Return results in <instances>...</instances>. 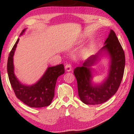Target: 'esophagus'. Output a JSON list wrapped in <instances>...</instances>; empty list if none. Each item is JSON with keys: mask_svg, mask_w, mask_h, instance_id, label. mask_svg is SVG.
I'll return each mask as SVG.
<instances>
[{"mask_svg": "<svg viewBox=\"0 0 134 134\" xmlns=\"http://www.w3.org/2000/svg\"><path fill=\"white\" fill-rule=\"evenodd\" d=\"M65 69L67 71H70L72 70L71 65L70 64H66V65H65Z\"/></svg>", "mask_w": 134, "mask_h": 134, "instance_id": "34e87169", "label": "esophagus"}]
</instances>
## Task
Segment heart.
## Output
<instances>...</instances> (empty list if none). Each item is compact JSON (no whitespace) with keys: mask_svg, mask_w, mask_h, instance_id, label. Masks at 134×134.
Instances as JSON below:
<instances>
[{"mask_svg":"<svg viewBox=\"0 0 134 134\" xmlns=\"http://www.w3.org/2000/svg\"><path fill=\"white\" fill-rule=\"evenodd\" d=\"M86 51V50H84L83 51V53H85V52Z\"/></svg>","mask_w":134,"mask_h":134,"instance_id":"1","label":"heart"}]
</instances>
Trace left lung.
I'll return each instance as SVG.
<instances>
[{
    "label": "left lung",
    "instance_id": "8db88e82",
    "mask_svg": "<svg viewBox=\"0 0 134 134\" xmlns=\"http://www.w3.org/2000/svg\"><path fill=\"white\" fill-rule=\"evenodd\" d=\"M105 44L98 53L90 56L83 63L82 66L76 67L74 70L77 82L79 96L81 100L87 105H98L107 101L116 93L123 78L125 64V53L115 32L112 29ZM103 51H106L111 58L109 74L102 83L94 85L91 82L90 67L96 64Z\"/></svg>",
    "mask_w": 134,
    "mask_h": 134
}]
</instances>
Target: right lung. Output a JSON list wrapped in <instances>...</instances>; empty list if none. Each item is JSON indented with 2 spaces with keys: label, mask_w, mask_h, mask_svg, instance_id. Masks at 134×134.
<instances>
[{
  "label": "right lung",
  "mask_w": 134,
  "mask_h": 134,
  "mask_svg": "<svg viewBox=\"0 0 134 134\" xmlns=\"http://www.w3.org/2000/svg\"><path fill=\"white\" fill-rule=\"evenodd\" d=\"M25 29L22 31L21 35ZM19 39L13 45L9 55L7 70L10 85L16 96L25 105L31 108H41L49 105L54 96L57 79L64 73V65L49 67L38 82L31 86L24 85L16 77L14 74L13 57Z\"/></svg>",
  "instance_id": "add662e5"
}]
</instances>
